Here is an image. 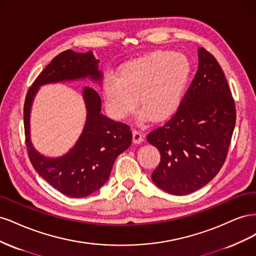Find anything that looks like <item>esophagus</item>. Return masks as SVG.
<instances>
[{"label":"esophagus","instance_id":"34e87169","mask_svg":"<svg viewBox=\"0 0 256 256\" xmlns=\"http://www.w3.org/2000/svg\"><path fill=\"white\" fill-rule=\"evenodd\" d=\"M132 141L136 144H140L143 141V134L140 130H134L132 131Z\"/></svg>","mask_w":256,"mask_h":256}]
</instances>
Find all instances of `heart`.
Segmentation results:
<instances>
[{
  "label": "heart",
  "mask_w": 256,
  "mask_h": 256,
  "mask_svg": "<svg viewBox=\"0 0 256 256\" xmlns=\"http://www.w3.org/2000/svg\"><path fill=\"white\" fill-rule=\"evenodd\" d=\"M188 58L172 51H156L124 64L118 76L104 81L106 108L116 120H125L138 104L143 118L162 120L180 106L190 78Z\"/></svg>",
  "instance_id": "b5f03b06"
}]
</instances>
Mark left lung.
<instances>
[{
    "label": "left lung",
    "instance_id": "8db88e82",
    "mask_svg": "<svg viewBox=\"0 0 256 256\" xmlns=\"http://www.w3.org/2000/svg\"><path fill=\"white\" fill-rule=\"evenodd\" d=\"M236 124L234 98L212 54L198 49V69L177 112L147 134L160 152L152 180L175 196L194 192L218 174Z\"/></svg>",
    "mask_w": 256,
    "mask_h": 256
}]
</instances>
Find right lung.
Wrapping results in <instances>:
<instances>
[{
	"label": "right lung",
	"instance_id": "add662e5",
	"mask_svg": "<svg viewBox=\"0 0 256 256\" xmlns=\"http://www.w3.org/2000/svg\"><path fill=\"white\" fill-rule=\"evenodd\" d=\"M99 60L92 52L66 50L54 58L28 90L23 108L26 144L28 158L36 172L53 188L72 198H84L102 188L109 178L115 159L131 145L132 132L127 124L106 118L102 99L92 88H84L86 122L76 145L64 156L48 158L35 150L30 138V113L40 86L48 83L90 78L102 82Z\"/></svg>",
	"mask_w": 256,
	"mask_h": 256
}]
</instances>
